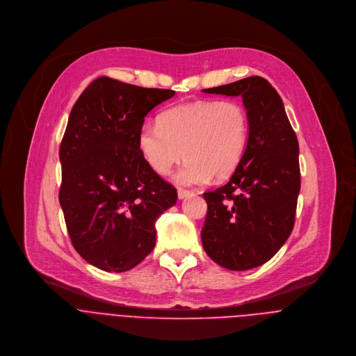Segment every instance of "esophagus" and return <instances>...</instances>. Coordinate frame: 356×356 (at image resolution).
<instances>
[{
    "mask_svg": "<svg viewBox=\"0 0 356 356\" xmlns=\"http://www.w3.org/2000/svg\"><path fill=\"white\" fill-rule=\"evenodd\" d=\"M192 195H193V192L189 191V189H184V188H179V189H178V197H179V199H185V197L192 196Z\"/></svg>",
    "mask_w": 356,
    "mask_h": 356,
    "instance_id": "obj_1",
    "label": "esophagus"
}]
</instances>
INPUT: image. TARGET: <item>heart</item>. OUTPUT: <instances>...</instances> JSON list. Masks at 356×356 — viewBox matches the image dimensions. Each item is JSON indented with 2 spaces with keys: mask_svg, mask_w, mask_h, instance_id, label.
Returning a JSON list of instances; mask_svg holds the SVG:
<instances>
[{
  "mask_svg": "<svg viewBox=\"0 0 356 356\" xmlns=\"http://www.w3.org/2000/svg\"><path fill=\"white\" fill-rule=\"evenodd\" d=\"M249 138L246 108L236 100H200L165 110L157 124H146L138 146L159 175L172 171L185 154L177 181L204 184L211 177L228 178L239 165Z\"/></svg>",
  "mask_w": 356,
  "mask_h": 356,
  "instance_id": "1",
  "label": "heart"
}]
</instances>
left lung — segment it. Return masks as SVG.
Instances as JSON below:
<instances>
[{"label": "left lung", "instance_id": "8db88e82", "mask_svg": "<svg viewBox=\"0 0 356 356\" xmlns=\"http://www.w3.org/2000/svg\"><path fill=\"white\" fill-rule=\"evenodd\" d=\"M204 93L241 96L249 117L245 154L231 179L207 203L202 243L224 268L242 271L268 261L292 232L300 189L299 145L282 100L261 76Z\"/></svg>", "mask_w": 356, "mask_h": 356}]
</instances>
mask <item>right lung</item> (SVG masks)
Segmentation results:
<instances>
[{"instance_id":"1","label":"right lung","mask_w":356,"mask_h":356,"mask_svg":"<svg viewBox=\"0 0 356 356\" xmlns=\"http://www.w3.org/2000/svg\"><path fill=\"white\" fill-rule=\"evenodd\" d=\"M174 90L100 76L76 100L60 146V204L75 250L104 271L138 266L156 245V221L177 189L145 161V117Z\"/></svg>"}]
</instances>
